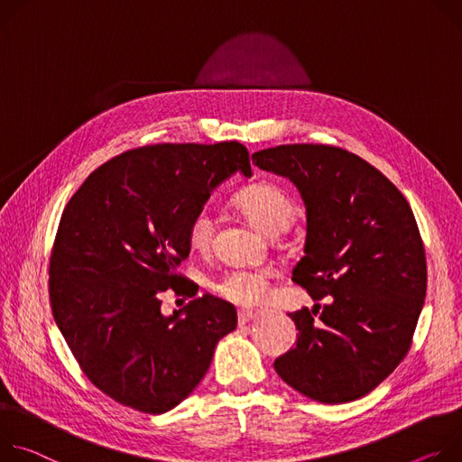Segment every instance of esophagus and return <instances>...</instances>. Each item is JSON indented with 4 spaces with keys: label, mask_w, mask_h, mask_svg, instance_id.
<instances>
[{
    "label": "esophagus",
    "mask_w": 462,
    "mask_h": 462,
    "mask_svg": "<svg viewBox=\"0 0 462 462\" xmlns=\"http://www.w3.org/2000/svg\"><path fill=\"white\" fill-rule=\"evenodd\" d=\"M257 316H259V312H254V310H238V325H245Z\"/></svg>",
    "instance_id": "1"
}]
</instances>
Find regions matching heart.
<instances>
[{"mask_svg": "<svg viewBox=\"0 0 462 462\" xmlns=\"http://www.w3.org/2000/svg\"><path fill=\"white\" fill-rule=\"evenodd\" d=\"M235 208L268 236L286 231L297 217L293 198L275 183L259 181L236 190L231 198ZM215 233V220L209 211L199 209L189 222L187 238L192 249H208ZM272 273L266 270H233L220 277L215 290L240 304H257L268 293Z\"/></svg>", "mask_w": 462, "mask_h": 462, "instance_id": "heart-1", "label": "heart"}]
</instances>
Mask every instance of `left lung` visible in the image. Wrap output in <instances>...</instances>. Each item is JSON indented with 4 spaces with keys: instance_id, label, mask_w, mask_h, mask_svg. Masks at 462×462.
Returning a JSON list of instances; mask_svg holds the SVG:
<instances>
[{
    "instance_id": "left-lung-1",
    "label": "left lung",
    "mask_w": 462,
    "mask_h": 462,
    "mask_svg": "<svg viewBox=\"0 0 462 462\" xmlns=\"http://www.w3.org/2000/svg\"><path fill=\"white\" fill-rule=\"evenodd\" d=\"M251 160L300 192L306 242L291 281L325 300L288 314L295 348L273 367L321 403L362 398L403 360L424 306L428 268L413 211L378 169L337 146L281 144Z\"/></svg>"
}]
</instances>
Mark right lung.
I'll return each mask as SVG.
<instances>
[{"label": "right lung", "instance_id": "obj_1", "mask_svg": "<svg viewBox=\"0 0 462 462\" xmlns=\"http://www.w3.org/2000/svg\"><path fill=\"white\" fill-rule=\"evenodd\" d=\"M238 171L251 176L236 141L152 144L100 165L68 201L49 261L51 309L84 374L116 402L169 411L236 328L224 299L205 293L163 317L159 293H198L176 273L190 251L189 222Z\"/></svg>", "mask_w": 462, "mask_h": 462}]
</instances>
